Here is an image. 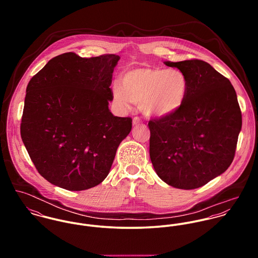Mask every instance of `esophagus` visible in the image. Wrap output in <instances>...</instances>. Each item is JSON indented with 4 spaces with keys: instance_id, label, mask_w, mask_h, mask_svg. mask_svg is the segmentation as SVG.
Masks as SVG:
<instances>
[{
    "instance_id": "1",
    "label": "esophagus",
    "mask_w": 258,
    "mask_h": 258,
    "mask_svg": "<svg viewBox=\"0 0 258 258\" xmlns=\"http://www.w3.org/2000/svg\"><path fill=\"white\" fill-rule=\"evenodd\" d=\"M132 122H133V125H138V124H141V123H142V119L139 118V117H134Z\"/></svg>"
}]
</instances>
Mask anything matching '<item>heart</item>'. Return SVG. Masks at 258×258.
I'll return each instance as SVG.
<instances>
[{"label":"heart","instance_id":"1","mask_svg":"<svg viewBox=\"0 0 258 258\" xmlns=\"http://www.w3.org/2000/svg\"><path fill=\"white\" fill-rule=\"evenodd\" d=\"M188 78L180 70L138 68L124 73L112 85L114 100L128 108L141 103L147 115L166 117L179 110L188 92Z\"/></svg>","mask_w":258,"mask_h":258}]
</instances>
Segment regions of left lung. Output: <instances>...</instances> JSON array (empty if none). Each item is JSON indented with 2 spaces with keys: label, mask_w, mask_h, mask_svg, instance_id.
I'll list each match as a JSON object with an SVG mask.
<instances>
[{
  "label": "left lung",
  "mask_w": 258,
  "mask_h": 258,
  "mask_svg": "<svg viewBox=\"0 0 258 258\" xmlns=\"http://www.w3.org/2000/svg\"><path fill=\"white\" fill-rule=\"evenodd\" d=\"M165 64L184 73L189 86L179 110L149 121L150 158L162 181L192 189L232 163L241 111L230 81L208 62L186 59Z\"/></svg>",
  "instance_id": "8db88e82"
}]
</instances>
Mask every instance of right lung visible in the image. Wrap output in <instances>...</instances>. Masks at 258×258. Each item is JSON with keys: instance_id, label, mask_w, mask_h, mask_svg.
<instances>
[{"instance_id": "add662e5", "label": "right lung", "mask_w": 258, "mask_h": 258, "mask_svg": "<svg viewBox=\"0 0 258 258\" xmlns=\"http://www.w3.org/2000/svg\"><path fill=\"white\" fill-rule=\"evenodd\" d=\"M119 55L51 58L27 87L21 136L46 181L70 190L100 184L119 144L132 129L131 117L114 116L112 74Z\"/></svg>"}]
</instances>
